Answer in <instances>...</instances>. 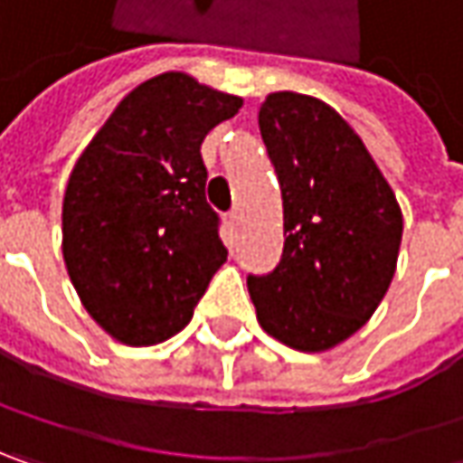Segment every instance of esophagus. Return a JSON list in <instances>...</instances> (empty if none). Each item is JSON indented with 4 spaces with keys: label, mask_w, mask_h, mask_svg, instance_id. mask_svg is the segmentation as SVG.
<instances>
[{
    "label": "esophagus",
    "mask_w": 463,
    "mask_h": 463,
    "mask_svg": "<svg viewBox=\"0 0 463 463\" xmlns=\"http://www.w3.org/2000/svg\"><path fill=\"white\" fill-rule=\"evenodd\" d=\"M225 220H228V225H231V228H235V225L241 222V214H238V210H232L225 214Z\"/></svg>",
    "instance_id": "1"
}]
</instances>
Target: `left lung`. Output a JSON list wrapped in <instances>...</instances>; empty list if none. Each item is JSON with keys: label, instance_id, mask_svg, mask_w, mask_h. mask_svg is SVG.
<instances>
[{"label": "left lung", "instance_id": "8db88e82", "mask_svg": "<svg viewBox=\"0 0 463 463\" xmlns=\"http://www.w3.org/2000/svg\"><path fill=\"white\" fill-rule=\"evenodd\" d=\"M259 129L288 235L274 271L249 277L256 318L292 350H332L365 326L392 285L402 210L363 139L324 100L271 92Z\"/></svg>", "mask_w": 463, "mask_h": 463}]
</instances>
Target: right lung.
Returning <instances> with one entry per match:
<instances>
[{"label": "right lung", "instance_id": "right-lung-1", "mask_svg": "<svg viewBox=\"0 0 463 463\" xmlns=\"http://www.w3.org/2000/svg\"><path fill=\"white\" fill-rule=\"evenodd\" d=\"M241 106L238 95L165 71L137 85L77 157L61 253L82 306L113 339H171L225 264L199 147Z\"/></svg>", "mask_w": 463, "mask_h": 463}]
</instances>
